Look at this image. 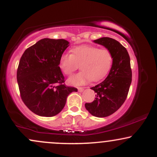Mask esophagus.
Wrapping results in <instances>:
<instances>
[{
    "label": "esophagus",
    "mask_w": 157,
    "mask_h": 157,
    "mask_svg": "<svg viewBox=\"0 0 157 157\" xmlns=\"http://www.w3.org/2000/svg\"><path fill=\"white\" fill-rule=\"evenodd\" d=\"M85 89V88H82V87H79L78 88V91H80V92H82V91H83Z\"/></svg>",
    "instance_id": "esophagus-1"
}]
</instances>
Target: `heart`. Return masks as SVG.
Masks as SVG:
<instances>
[{"instance_id":"obj_1","label":"heart","mask_w":157,"mask_h":157,"mask_svg":"<svg viewBox=\"0 0 157 157\" xmlns=\"http://www.w3.org/2000/svg\"><path fill=\"white\" fill-rule=\"evenodd\" d=\"M72 54L61 55L59 65L65 75L71 76L80 65L82 71L71 78L68 82L74 86H82L90 80H102L111 69L113 55L109 49L91 45H81L71 49Z\"/></svg>"}]
</instances>
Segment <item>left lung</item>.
Listing matches in <instances>:
<instances>
[{"mask_svg":"<svg viewBox=\"0 0 157 157\" xmlns=\"http://www.w3.org/2000/svg\"><path fill=\"white\" fill-rule=\"evenodd\" d=\"M94 42L111 52L113 63L105 80L91 88L96 97L93 102H86L85 107L93 116L105 117L117 111L128 96L132 80L130 57L126 48L111 37H101Z\"/></svg>","mask_w":157,"mask_h":157,"instance_id":"left-lung-1","label":"left lung"}]
</instances>
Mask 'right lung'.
Segmentation results:
<instances>
[{"instance_id":"1","label":"right lung","mask_w":157,"mask_h":157,"mask_svg":"<svg viewBox=\"0 0 157 157\" xmlns=\"http://www.w3.org/2000/svg\"><path fill=\"white\" fill-rule=\"evenodd\" d=\"M69 43L64 39L44 38L28 48L20 60L17 80L23 102L30 111L50 117L62 111L70 93L59 62Z\"/></svg>"}]
</instances>
